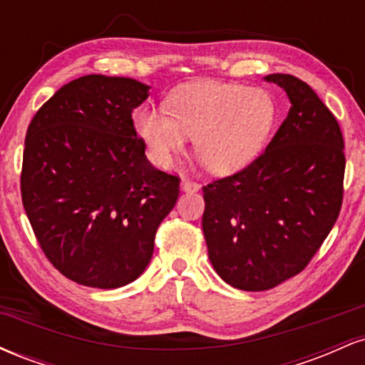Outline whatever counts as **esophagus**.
<instances>
[{
    "label": "esophagus",
    "mask_w": 365,
    "mask_h": 365,
    "mask_svg": "<svg viewBox=\"0 0 365 365\" xmlns=\"http://www.w3.org/2000/svg\"><path fill=\"white\" fill-rule=\"evenodd\" d=\"M180 187H182V190H185V192H197L200 188L199 183L194 182V180H190V178H182Z\"/></svg>",
    "instance_id": "34e87169"
}]
</instances>
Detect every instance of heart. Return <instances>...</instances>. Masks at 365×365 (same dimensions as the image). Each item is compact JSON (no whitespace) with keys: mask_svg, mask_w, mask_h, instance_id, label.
<instances>
[{"mask_svg":"<svg viewBox=\"0 0 365 365\" xmlns=\"http://www.w3.org/2000/svg\"><path fill=\"white\" fill-rule=\"evenodd\" d=\"M276 104L264 89L199 82L170 96L166 108L144 104L133 111L137 133L159 165L168 166L194 137L197 156L216 173L252 161L269 135Z\"/></svg>","mask_w":365,"mask_h":365,"instance_id":"b5f03b06","label":"heart"}]
</instances>
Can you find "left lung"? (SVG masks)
I'll use <instances>...</instances> for the list:
<instances>
[{
    "label": "left lung",
    "mask_w": 365,
    "mask_h": 365,
    "mask_svg": "<svg viewBox=\"0 0 365 365\" xmlns=\"http://www.w3.org/2000/svg\"><path fill=\"white\" fill-rule=\"evenodd\" d=\"M292 106L250 165L202 187L209 261L238 290H269L312 261L343 202L345 153L340 125L307 83L266 77Z\"/></svg>",
    "instance_id": "1"
}]
</instances>
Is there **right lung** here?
Masks as SVG:
<instances>
[{
  "instance_id": "add662e5",
  "label": "right lung",
  "mask_w": 365,
  "mask_h": 365,
  "mask_svg": "<svg viewBox=\"0 0 365 365\" xmlns=\"http://www.w3.org/2000/svg\"><path fill=\"white\" fill-rule=\"evenodd\" d=\"M148 91L133 78L86 75L54 92L27 128L24 209L48 261L78 284L139 278L178 199L180 177L150 165L133 127Z\"/></svg>"
}]
</instances>
